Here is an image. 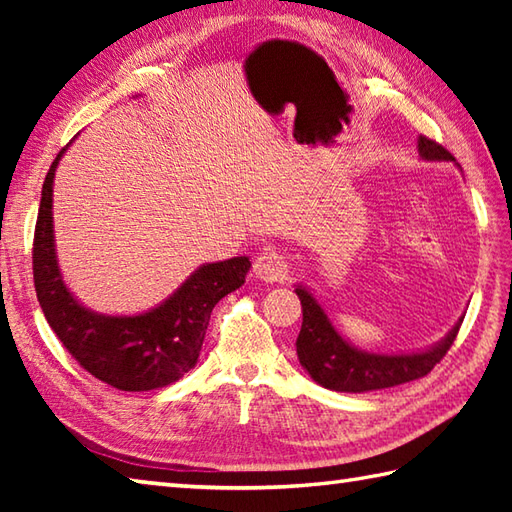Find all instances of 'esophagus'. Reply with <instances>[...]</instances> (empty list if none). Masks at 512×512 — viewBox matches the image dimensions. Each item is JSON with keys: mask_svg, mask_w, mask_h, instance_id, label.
Instances as JSON below:
<instances>
[{"mask_svg": "<svg viewBox=\"0 0 512 512\" xmlns=\"http://www.w3.org/2000/svg\"><path fill=\"white\" fill-rule=\"evenodd\" d=\"M253 273L257 279L266 281V284H277V281H284L288 275V259L279 250L266 248L257 255Z\"/></svg>", "mask_w": 512, "mask_h": 512, "instance_id": "34e87169", "label": "esophagus"}]
</instances>
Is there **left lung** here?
<instances>
[{
  "label": "left lung",
  "instance_id": "1",
  "mask_svg": "<svg viewBox=\"0 0 512 512\" xmlns=\"http://www.w3.org/2000/svg\"><path fill=\"white\" fill-rule=\"evenodd\" d=\"M418 154L427 162H455L447 149L424 136L418 138ZM295 292L303 310L301 332L297 336L299 363L314 383L332 391H345V394L396 387L427 376L453 345L464 319L460 317L458 323L427 350L376 354L361 350L341 336L330 321L328 312L323 310L317 297L306 286L297 284Z\"/></svg>",
  "mask_w": 512,
  "mask_h": 512
}]
</instances>
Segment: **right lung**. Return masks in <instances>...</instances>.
I'll list each match as a JSON object with an SVG mask.
<instances>
[{"instance_id": "1", "label": "right lung", "mask_w": 512, "mask_h": 512, "mask_svg": "<svg viewBox=\"0 0 512 512\" xmlns=\"http://www.w3.org/2000/svg\"><path fill=\"white\" fill-rule=\"evenodd\" d=\"M68 147L54 158L41 189L32 246L39 306L65 350L94 378L121 391L167 387L198 363L215 303L244 284L250 259L202 264L165 301L145 312L101 314L85 308L65 286L54 244V173Z\"/></svg>"}]
</instances>
